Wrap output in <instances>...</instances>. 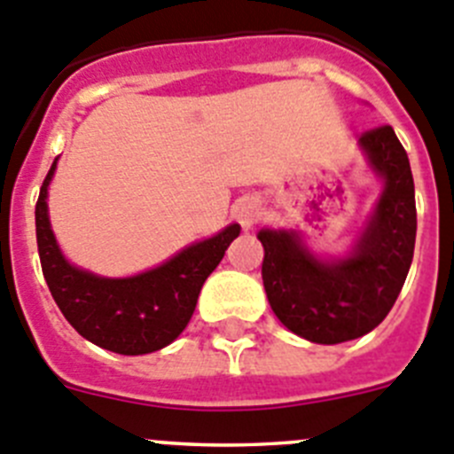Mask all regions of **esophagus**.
I'll return each instance as SVG.
<instances>
[{"label": "esophagus", "instance_id": "34e87169", "mask_svg": "<svg viewBox=\"0 0 454 454\" xmlns=\"http://www.w3.org/2000/svg\"><path fill=\"white\" fill-rule=\"evenodd\" d=\"M235 217H237V222L247 228V231L248 228L255 226L257 219H260V203H257V199L244 197L242 201L235 206Z\"/></svg>", "mask_w": 454, "mask_h": 454}]
</instances>
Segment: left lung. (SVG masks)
Returning a JSON list of instances; mask_svg holds the SVG:
<instances>
[{
  "label": "left lung",
  "instance_id": "left-lung-1",
  "mask_svg": "<svg viewBox=\"0 0 454 454\" xmlns=\"http://www.w3.org/2000/svg\"><path fill=\"white\" fill-rule=\"evenodd\" d=\"M359 146L385 190L348 255L321 260L298 232H257L273 314L285 328L314 344H341L382 324L414 257L416 201L407 151L387 124L366 130Z\"/></svg>",
  "mask_w": 454,
  "mask_h": 454
}]
</instances>
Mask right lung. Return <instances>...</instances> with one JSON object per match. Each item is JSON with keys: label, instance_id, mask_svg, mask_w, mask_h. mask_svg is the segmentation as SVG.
Returning a JSON list of instances; mask_svg holds the SVG:
<instances>
[{"label": "right lung", "instance_id": "obj_1", "mask_svg": "<svg viewBox=\"0 0 454 454\" xmlns=\"http://www.w3.org/2000/svg\"><path fill=\"white\" fill-rule=\"evenodd\" d=\"M49 169L35 203V237L44 280L69 325L92 344L120 355H145L169 346L190 324L206 278L239 235L231 223L192 244L151 271L130 278H101L65 260L47 215Z\"/></svg>", "mask_w": 454, "mask_h": 454}]
</instances>
